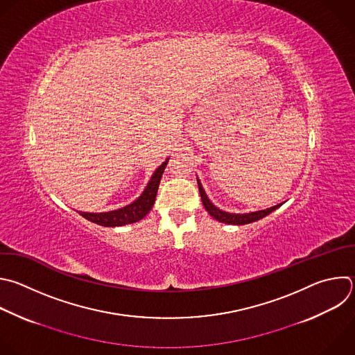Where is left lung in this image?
<instances>
[{
    "label": "left lung",
    "mask_w": 355,
    "mask_h": 355,
    "mask_svg": "<svg viewBox=\"0 0 355 355\" xmlns=\"http://www.w3.org/2000/svg\"><path fill=\"white\" fill-rule=\"evenodd\" d=\"M198 180V178H196ZM198 187H199V193H200V198H202V203L205 206V209L207 210V213L216 218L217 221L220 223H225V224H234V225H244V224H248V223H254L257 220H261L265 216L270 214L273 210H276L277 207H280L283 203H279L273 207H269V209H265V210H258V211H251V213H228V211H224V210H220L218 207H216L207 198L202 184L199 182L198 180Z\"/></svg>",
    "instance_id": "left-lung-1"
}]
</instances>
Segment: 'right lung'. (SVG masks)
Listing matches in <instances>:
<instances>
[{"label":"right lung","mask_w":355,"mask_h":355,"mask_svg":"<svg viewBox=\"0 0 355 355\" xmlns=\"http://www.w3.org/2000/svg\"><path fill=\"white\" fill-rule=\"evenodd\" d=\"M167 162H168V159L166 162H163V164L156 168V171L153 173V175H152L150 181L148 182L142 195L132 203H130L121 209L111 210V211H104V213L79 211V214L83 216L86 220L96 223L98 225H104V227H118V225H125V224H131V223H137V221L142 220L152 210V207L155 205L159 184H160L162 175L164 173V168L167 166Z\"/></svg>","instance_id":"add662e5"}]
</instances>
